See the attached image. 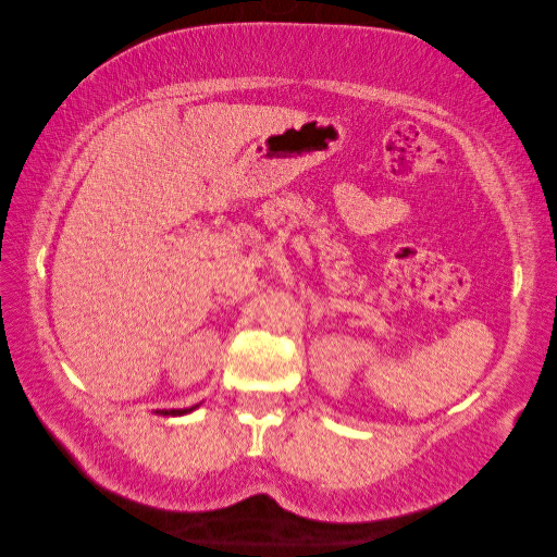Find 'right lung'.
Returning a JSON list of instances; mask_svg holds the SVG:
<instances>
[{
  "label": "right lung",
  "instance_id": "add662e5",
  "mask_svg": "<svg viewBox=\"0 0 557 557\" xmlns=\"http://www.w3.org/2000/svg\"><path fill=\"white\" fill-rule=\"evenodd\" d=\"M191 409H194V407H191ZM191 409H162L160 413H164V417H182V413L191 411Z\"/></svg>",
  "mask_w": 557,
  "mask_h": 557
}]
</instances>
